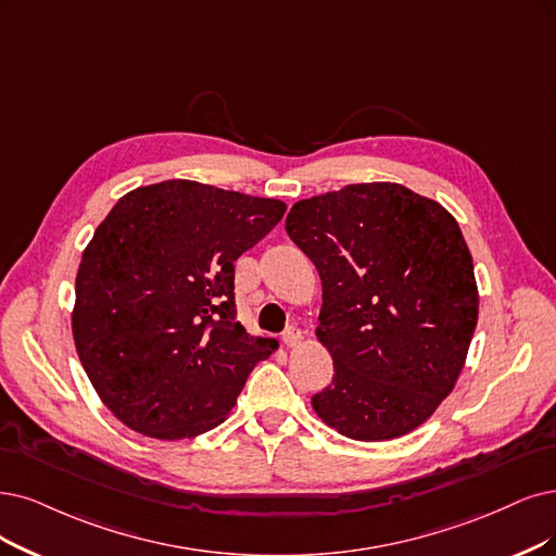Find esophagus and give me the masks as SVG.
Returning a JSON list of instances; mask_svg holds the SVG:
<instances>
[{"instance_id":"1","label":"esophagus","mask_w":556,"mask_h":556,"mask_svg":"<svg viewBox=\"0 0 556 556\" xmlns=\"http://www.w3.org/2000/svg\"><path fill=\"white\" fill-rule=\"evenodd\" d=\"M300 341H302V330H300V327H295V325L286 327V332H283V343L289 345V348H293V345H298Z\"/></svg>"}]
</instances>
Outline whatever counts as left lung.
<instances>
[{"label": "left lung", "instance_id": "left-lung-1", "mask_svg": "<svg viewBox=\"0 0 556 556\" xmlns=\"http://www.w3.org/2000/svg\"><path fill=\"white\" fill-rule=\"evenodd\" d=\"M286 231L323 281L318 339L332 384L316 415L359 442L401 438L451 394L479 318L458 222L396 182L298 201Z\"/></svg>", "mask_w": 556, "mask_h": 556}]
</instances>
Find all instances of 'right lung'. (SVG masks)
Wrapping results in <instances>:
<instances>
[{"mask_svg": "<svg viewBox=\"0 0 556 556\" xmlns=\"http://www.w3.org/2000/svg\"><path fill=\"white\" fill-rule=\"evenodd\" d=\"M283 213L277 199L164 180L121 197L102 219L77 270L73 337L123 424L182 440L229 417L277 348L236 320L233 263Z\"/></svg>", "mask_w": 556, "mask_h": 556, "instance_id": "add662e5", "label": "right lung"}]
</instances>
